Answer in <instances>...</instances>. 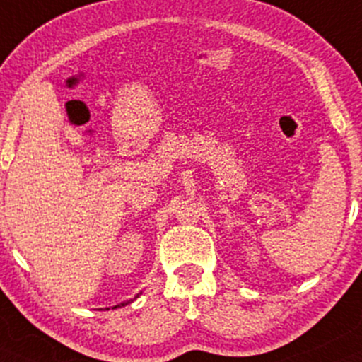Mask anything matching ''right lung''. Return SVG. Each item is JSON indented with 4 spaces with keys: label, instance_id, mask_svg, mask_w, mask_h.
I'll return each instance as SVG.
<instances>
[{
    "label": "right lung",
    "instance_id": "right-lung-1",
    "mask_svg": "<svg viewBox=\"0 0 362 362\" xmlns=\"http://www.w3.org/2000/svg\"><path fill=\"white\" fill-rule=\"evenodd\" d=\"M115 308H117V307H115Z\"/></svg>",
    "mask_w": 362,
    "mask_h": 362
}]
</instances>
